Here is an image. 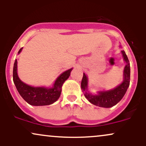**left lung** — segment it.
<instances>
[{
  "mask_svg": "<svg viewBox=\"0 0 146 146\" xmlns=\"http://www.w3.org/2000/svg\"><path fill=\"white\" fill-rule=\"evenodd\" d=\"M119 47H121V45ZM121 54L125 62V66L123 68V80L120 84L113 89L99 90L97 92L96 94H92V93L88 90V77L84 73L81 88L85 98L90 103L102 108H110L121 101V99L124 96L130 85V68L128 58L123 50L121 51Z\"/></svg>",
  "mask_w": 146,
  "mask_h": 146,
  "instance_id": "obj_1",
  "label": "left lung"
}]
</instances>
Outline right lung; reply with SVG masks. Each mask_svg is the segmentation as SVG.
Here are the masks:
<instances>
[{
	"instance_id": "right-lung-1",
	"label": "right lung",
	"mask_w": 146,
	"mask_h": 146,
	"mask_svg": "<svg viewBox=\"0 0 146 146\" xmlns=\"http://www.w3.org/2000/svg\"><path fill=\"white\" fill-rule=\"evenodd\" d=\"M23 50V48L18 51V54ZM17 60H15L13 69V80L16 89L28 104L31 106H46L56 102L61 95L62 86L63 84L71 75L73 68L66 70L61 73L57 78L54 84L51 87L33 86L22 82L18 75Z\"/></svg>"
}]
</instances>
